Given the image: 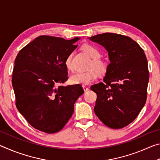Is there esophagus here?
<instances>
[{
  "instance_id": "esophagus-1",
  "label": "esophagus",
  "mask_w": 160,
  "mask_h": 160,
  "mask_svg": "<svg viewBox=\"0 0 160 160\" xmlns=\"http://www.w3.org/2000/svg\"><path fill=\"white\" fill-rule=\"evenodd\" d=\"M82 88H83V90L85 92H87L88 90H89V88L88 87H87L85 85H82Z\"/></svg>"
}]
</instances>
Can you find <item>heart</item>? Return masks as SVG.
Segmentation results:
<instances>
[{
	"label": "heart",
	"instance_id": "1",
	"mask_svg": "<svg viewBox=\"0 0 160 160\" xmlns=\"http://www.w3.org/2000/svg\"><path fill=\"white\" fill-rule=\"evenodd\" d=\"M82 50L88 54L89 57L92 59L89 66V69L90 70L85 72H76L70 75L69 79L70 82L74 85H77V84L83 85H88L96 79L97 73L100 75L104 74L107 70V63L99 59L102 54L98 48L92 45L85 44L82 47ZM72 53H70L67 56L65 61V65L68 70L72 69Z\"/></svg>",
	"mask_w": 160,
	"mask_h": 160
}]
</instances>
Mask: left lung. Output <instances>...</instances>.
I'll return each mask as SVG.
<instances>
[{"label": "left lung", "mask_w": 160, "mask_h": 160, "mask_svg": "<svg viewBox=\"0 0 160 160\" xmlns=\"http://www.w3.org/2000/svg\"><path fill=\"white\" fill-rule=\"evenodd\" d=\"M108 51L104 82L91 86L97 94L94 113L109 128L118 129L133 121L147 99L148 61L142 48L131 38L114 33L89 37Z\"/></svg>", "instance_id": "obj_1"}]
</instances>
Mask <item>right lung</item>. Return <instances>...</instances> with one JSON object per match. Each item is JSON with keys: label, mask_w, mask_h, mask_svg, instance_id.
I'll return each mask as SVG.
<instances>
[{"label": "right lung", "mask_w": 160, "mask_h": 160, "mask_svg": "<svg viewBox=\"0 0 160 160\" xmlns=\"http://www.w3.org/2000/svg\"><path fill=\"white\" fill-rule=\"evenodd\" d=\"M80 39L42 35L22 48L15 58L12 85L16 107L39 131H61L73 113L75 102L84 93L79 84L60 85L68 80L65 61Z\"/></svg>", "instance_id": "right-lung-1"}]
</instances>
